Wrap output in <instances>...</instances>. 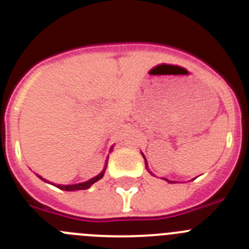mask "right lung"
<instances>
[{"instance_id":"add662e5","label":"right lung","mask_w":249,"mask_h":249,"mask_svg":"<svg viewBox=\"0 0 249 249\" xmlns=\"http://www.w3.org/2000/svg\"><path fill=\"white\" fill-rule=\"evenodd\" d=\"M103 173H105V169H103L102 172L100 173L98 176H96V177H93L92 179H89V181L85 182V183H78V184H71V186H61V184H58V188L59 190H63V191H74V190H87V188H89V187L92 186V184L94 183V182H97L98 179H101V178L103 177Z\"/></svg>"}]
</instances>
